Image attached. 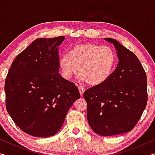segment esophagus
Wrapping results in <instances>:
<instances>
[{"mask_svg":"<svg viewBox=\"0 0 155 155\" xmlns=\"http://www.w3.org/2000/svg\"><path fill=\"white\" fill-rule=\"evenodd\" d=\"M78 90H79V93H80V95L81 96H83V94H84V91H85V89L82 87H78Z\"/></svg>","mask_w":155,"mask_h":155,"instance_id":"1","label":"esophagus"}]
</instances>
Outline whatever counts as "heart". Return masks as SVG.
<instances>
[{
    "label": "heart",
    "mask_w": 155,
    "mask_h": 155,
    "mask_svg": "<svg viewBox=\"0 0 155 155\" xmlns=\"http://www.w3.org/2000/svg\"><path fill=\"white\" fill-rule=\"evenodd\" d=\"M116 57L109 47L93 43L74 46L70 54H64L59 60L62 75L69 79L78 71L80 81H87L91 86H98L109 79L114 71Z\"/></svg>",
    "instance_id": "heart-1"
}]
</instances>
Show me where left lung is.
<instances>
[{"mask_svg":"<svg viewBox=\"0 0 155 155\" xmlns=\"http://www.w3.org/2000/svg\"><path fill=\"white\" fill-rule=\"evenodd\" d=\"M119 62L109 79L86 90L87 117L96 134L111 136L128 133L137 124L148 101L145 70L137 56L111 38Z\"/></svg>","mask_w":155,"mask_h":155,"instance_id":"obj_1","label":"left lung"}]
</instances>
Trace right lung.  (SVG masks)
<instances>
[{
    "label": "right lung",
    "instance_id": "right-lung-1",
    "mask_svg": "<svg viewBox=\"0 0 155 155\" xmlns=\"http://www.w3.org/2000/svg\"><path fill=\"white\" fill-rule=\"evenodd\" d=\"M65 36L34 40L14 60L5 83L6 109L18 127L48 137L61 128L78 87L59 73L58 48Z\"/></svg>",
    "mask_w": 155,
    "mask_h": 155
}]
</instances>
